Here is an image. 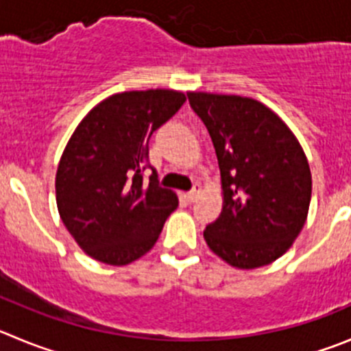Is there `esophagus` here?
<instances>
[{
  "mask_svg": "<svg viewBox=\"0 0 351 351\" xmlns=\"http://www.w3.org/2000/svg\"><path fill=\"white\" fill-rule=\"evenodd\" d=\"M198 195H199V189H196V188H193L191 191L188 193V195H186V198H188V202H195L196 198H198Z\"/></svg>",
  "mask_w": 351,
  "mask_h": 351,
  "instance_id": "obj_1",
  "label": "esophagus"
}]
</instances>
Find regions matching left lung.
I'll list each match as a JSON object with an SVG mask.
<instances>
[{"label": "left lung", "mask_w": 351, "mask_h": 351, "mask_svg": "<svg viewBox=\"0 0 351 351\" xmlns=\"http://www.w3.org/2000/svg\"><path fill=\"white\" fill-rule=\"evenodd\" d=\"M188 98L212 138L222 179V212L203 238L229 265H269L305 226L312 196L305 153L288 125L256 99L210 93Z\"/></svg>", "instance_id": "1"}]
</instances>
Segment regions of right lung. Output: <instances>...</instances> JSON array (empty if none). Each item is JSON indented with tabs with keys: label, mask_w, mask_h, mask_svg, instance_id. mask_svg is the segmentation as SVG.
I'll return each instance as SVG.
<instances>
[{
	"label": "right lung",
	"mask_w": 351,
	"mask_h": 351,
	"mask_svg": "<svg viewBox=\"0 0 351 351\" xmlns=\"http://www.w3.org/2000/svg\"><path fill=\"white\" fill-rule=\"evenodd\" d=\"M184 93L128 91L96 105L73 131L56 170L65 228L95 260L128 265L153 248L179 199L149 165L153 132L184 105ZM152 169L148 182L144 170Z\"/></svg>",
	"instance_id": "right-lung-1"
}]
</instances>
